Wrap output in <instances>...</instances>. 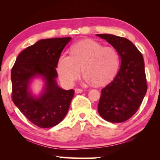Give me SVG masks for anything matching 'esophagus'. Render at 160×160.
<instances>
[{
  "mask_svg": "<svg viewBox=\"0 0 160 160\" xmlns=\"http://www.w3.org/2000/svg\"><path fill=\"white\" fill-rule=\"evenodd\" d=\"M75 93H76V94H78V93L82 92L83 90H82V89H81V88H76L75 90Z\"/></svg>",
  "mask_w": 160,
  "mask_h": 160,
  "instance_id": "1",
  "label": "esophagus"
}]
</instances>
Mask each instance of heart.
<instances>
[{
	"label": "heart",
	"instance_id": "1",
	"mask_svg": "<svg viewBox=\"0 0 160 160\" xmlns=\"http://www.w3.org/2000/svg\"><path fill=\"white\" fill-rule=\"evenodd\" d=\"M119 65L120 56L116 48L86 39L72 46L70 56H61L57 70L61 80L67 85L73 84L82 69L86 80L94 85L102 86L115 77Z\"/></svg>",
	"mask_w": 160,
	"mask_h": 160
}]
</instances>
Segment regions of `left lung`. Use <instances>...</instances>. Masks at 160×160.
<instances>
[{"label":"left lung","instance_id":"8db88e82","mask_svg":"<svg viewBox=\"0 0 160 160\" xmlns=\"http://www.w3.org/2000/svg\"><path fill=\"white\" fill-rule=\"evenodd\" d=\"M97 36L116 48L121 59L117 75L101 90L98 112L109 122H124L136 113L148 90L142 55L126 38L107 34Z\"/></svg>","mask_w":160,"mask_h":160}]
</instances>
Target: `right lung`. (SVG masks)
<instances>
[{"label": "right lung", "instance_id": "right-lung-1", "mask_svg": "<svg viewBox=\"0 0 160 160\" xmlns=\"http://www.w3.org/2000/svg\"><path fill=\"white\" fill-rule=\"evenodd\" d=\"M71 37L42 39L19 54L11 70L12 99L29 121L42 128L63 120L74 96L73 90L59 88L56 78L62 51ZM39 75L45 81L44 92L38 98L28 92L32 78Z\"/></svg>", "mask_w": 160, "mask_h": 160}]
</instances>
